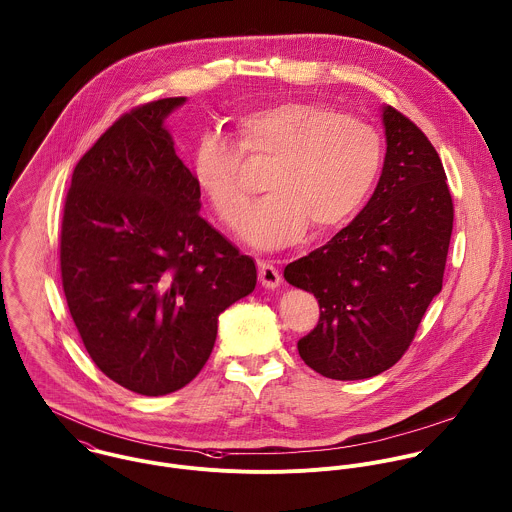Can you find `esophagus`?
I'll return each mask as SVG.
<instances>
[{
    "label": "esophagus",
    "mask_w": 512,
    "mask_h": 512,
    "mask_svg": "<svg viewBox=\"0 0 512 512\" xmlns=\"http://www.w3.org/2000/svg\"><path fill=\"white\" fill-rule=\"evenodd\" d=\"M257 267H259V281H261L263 287H267V289L279 287V283H281V273H279V269H277L273 263H269V261H259Z\"/></svg>",
    "instance_id": "esophagus-1"
}]
</instances>
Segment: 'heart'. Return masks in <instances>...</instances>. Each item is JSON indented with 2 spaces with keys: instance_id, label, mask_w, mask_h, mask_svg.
<instances>
[{
  "instance_id": "obj_1",
  "label": "heart",
  "mask_w": 512,
  "mask_h": 512,
  "mask_svg": "<svg viewBox=\"0 0 512 512\" xmlns=\"http://www.w3.org/2000/svg\"><path fill=\"white\" fill-rule=\"evenodd\" d=\"M237 148L205 132L192 152V178L213 215L239 227L249 205L243 156L271 160L265 190L243 225V237L263 249L297 243L308 225L330 233L368 200L382 162L378 130L352 114L310 101H281L243 112L233 124Z\"/></svg>"
}]
</instances>
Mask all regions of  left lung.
Masks as SVG:
<instances>
[{
  "label": "left lung",
  "mask_w": 512,
  "mask_h": 512,
  "mask_svg": "<svg viewBox=\"0 0 512 512\" xmlns=\"http://www.w3.org/2000/svg\"><path fill=\"white\" fill-rule=\"evenodd\" d=\"M386 160L366 207L326 245L285 267L320 316L297 344L314 372L364 380L392 368L443 285L453 200L439 154L394 106H384Z\"/></svg>",
  "instance_id": "8db88e82"
}]
</instances>
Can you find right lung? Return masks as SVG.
<instances>
[{
    "label": "right lung",
    "instance_id": "1",
    "mask_svg": "<svg viewBox=\"0 0 512 512\" xmlns=\"http://www.w3.org/2000/svg\"><path fill=\"white\" fill-rule=\"evenodd\" d=\"M184 97L122 114L77 162L61 223V281L81 340L112 382L166 396L204 368L217 316L257 283L200 211L164 118Z\"/></svg>",
    "mask_w": 512,
    "mask_h": 512
}]
</instances>
